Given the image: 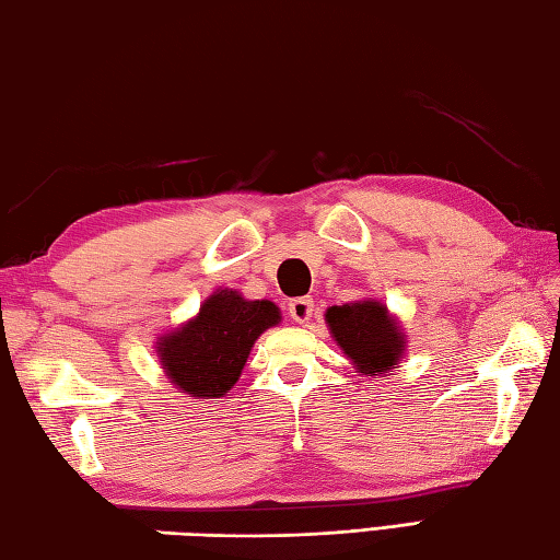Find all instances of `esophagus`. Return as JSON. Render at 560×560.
<instances>
[{
    "mask_svg": "<svg viewBox=\"0 0 560 560\" xmlns=\"http://www.w3.org/2000/svg\"><path fill=\"white\" fill-rule=\"evenodd\" d=\"M288 310H290L292 322L307 324L312 312H314V300H312V298H294V300H290Z\"/></svg>",
    "mask_w": 560,
    "mask_h": 560,
    "instance_id": "esophagus-1",
    "label": "esophagus"
}]
</instances>
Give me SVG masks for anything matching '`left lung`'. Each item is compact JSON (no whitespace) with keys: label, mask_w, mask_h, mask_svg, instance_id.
<instances>
[{"label":"left lung","mask_w":560,"mask_h":560,"mask_svg":"<svg viewBox=\"0 0 560 560\" xmlns=\"http://www.w3.org/2000/svg\"><path fill=\"white\" fill-rule=\"evenodd\" d=\"M336 343L355 363L358 373L383 375L393 371L405 341L380 302H353L326 312Z\"/></svg>","instance_id":"obj_1"}]
</instances>
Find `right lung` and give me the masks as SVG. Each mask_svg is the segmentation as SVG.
<instances>
[{"label":"right lung","instance_id":"right-lung-1","mask_svg":"<svg viewBox=\"0 0 560 560\" xmlns=\"http://www.w3.org/2000/svg\"><path fill=\"white\" fill-rule=\"evenodd\" d=\"M278 322L280 312L272 302H248L234 290H221L192 322L158 346L165 375L192 397L226 395L244 371L253 343Z\"/></svg>","mask_w":560,"mask_h":560}]
</instances>
